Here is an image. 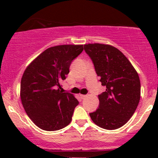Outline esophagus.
<instances>
[{
	"label": "esophagus",
	"instance_id": "1",
	"mask_svg": "<svg viewBox=\"0 0 158 158\" xmlns=\"http://www.w3.org/2000/svg\"><path fill=\"white\" fill-rule=\"evenodd\" d=\"M79 96H80L81 99H85V98L87 97L86 95H83V94H80V95H79Z\"/></svg>",
	"mask_w": 158,
	"mask_h": 158
}]
</instances>
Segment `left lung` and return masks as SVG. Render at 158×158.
Listing matches in <instances>:
<instances>
[{
	"label": "left lung",
	"instance_id": "obj_1",
	"mask_svg": "<svg viewBox=\"0 0 158 158\" xmlns=\"http://www.w3.org/2000/svg\"><path fill=\"white\" fill-rule=\"evenodd\" d=\"M96 73L106 90L98 96L99 108L90 113L100 128L114 130L124 126L135 112L140 99L138 73L120 50L109 44L84 45Z\"/></svg>",
	"mask_w": 158,
	"mask_h": 158
}]
</instances>
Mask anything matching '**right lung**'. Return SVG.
<instances>
[{
    "label": "right lung",
    "mask_w": 158,
    "mask_h": 158,
    "mask_svg": "<svg viewBox=\"0 0 158 158\" xmlns=\"http://www.w3.org/2000/svg\"><path fill=\"white\" fill-rule=\"evenodd\" d=\"M82 44L51 47L41 52L23 72L21 102L28 117L41 129L57 131L71 122L79 102L64 93L60 83L66 79L72 61L83 51Z\"/></svg>",
    "instance_id": "right-lung-1"
}]
</instances>
